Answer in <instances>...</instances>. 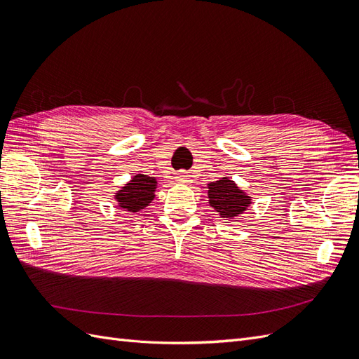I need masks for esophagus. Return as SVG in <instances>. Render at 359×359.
<instances>
[{"label":"esophagus","mask_w":359,"mask_h":359,"mask_svg":"<svg viewBox=\"0 0 359 359\" xmlns=\"http://www.w3.org/2000/svg\"><path fill=\"white\" fill-rule=\"evenodd\" d=\"M177 181H178V182H182V184H187L190 180H189V175H186V173H178V175H177Z\"/></svg>","instance_id":"obj_1"}]
</instances>
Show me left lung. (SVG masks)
<instances>
[{
  "instance_id": "1",
  "label": "left lung",
  "mask_w": 359,
  "mask_h": 359,
  "mask_svg": "<svg viewBox=\"0 0 359 359\" xmlns=\"http://www.w3.org/2000/svg\"><path fill=\"white\" fill-rule=\"evenodd\" d=\"M208 198L212 208L226 219H233L243 214L250 203L248 196L235 186L229 178H222L217 182L208 184Z\"/></svg>"
}]
</instances>
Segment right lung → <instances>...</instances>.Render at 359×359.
<instances>
[{"instance_id": "right-lung-1", "label": "right lung", "mask_w": 359, "mask_h": 359, "mask_svg": "<svg viewBox=\"0 0 359 359\" xmlns=\"http://www.w3.org/2000/svg\"><path fill=\"white\" fill-rule=\"evenodd\" d=\"M154 189H156V180L149 178L147 175H137L130 181L123 190L116 193V201L119 202L121 208L136 212L139 210L145 208V206L154 199Z\"/></svg>"}]
</instances>
